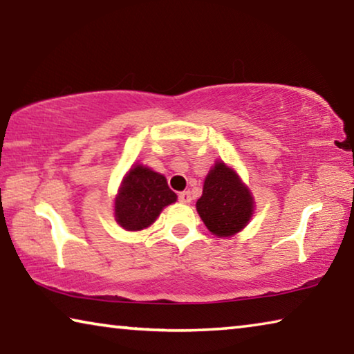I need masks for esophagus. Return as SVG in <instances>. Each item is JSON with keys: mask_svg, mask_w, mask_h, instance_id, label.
I'll return each instance as SVG.
<instances>
[{"mask_svg": "<svg viewBox=\"0 0 354 354\" xmlns=\"http://www.w3.org/2000/svg\"><path fill=\"white\" fill-rule=\"evenodd\" d=\"M178 198H179V201H181V203H185V205H187V203L192 201V194H190L189 190H184V192H181V194L178 195Z\"/></svg>", "mask_w": 354, "mask_h": 354, "instance_id": "obj_1", "label": "esophagus"}]
</instances>
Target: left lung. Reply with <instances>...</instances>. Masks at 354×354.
<instances>
[{"instance_id": "8db88e82", "label": "left lung", "mask_w": 354, "mask_h": 354, "mask_svg": "<svg viewBox=\"0 0 354 354\" xmlns=\"http://www.w3.org/2000/svg\"><path fill=\"white\" fill-rule=\"evenodd\" d=\"M196 212L214 236L232 237L253 217L254 196L234 169L215 160L205 178Z\"/></svg>"}]
</instances>
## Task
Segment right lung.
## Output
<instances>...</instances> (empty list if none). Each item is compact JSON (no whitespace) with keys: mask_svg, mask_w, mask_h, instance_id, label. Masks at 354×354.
<instances>
[{"mask_svg":"<svg viewBox=\"0 0 354 354\" xmlns=\"http://www.w3.org/2000/svg\"><path fill=\"white\" fill-rule=\"evenodd\" d=\"M178 200L164 175L143 164H136L124 175L113 200V217L127 231L151 226L162 209Z\"/></svg>","mask_w":354,"mask_h":354,"instance_id":"obj_1","label":"right lung"}]
</instances>
